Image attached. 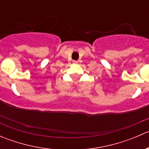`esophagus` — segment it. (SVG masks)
<instances>
[{"mask_svg": "<svg viewBox=\"0 0 149 149\" xmlns=\"http://www.w3.org/2000/svg\"><path fill=\"white\" fill-rule=\"evenodd\" d=\"M73 63H74V64H76V63H78V61H73Z\"/></svg>", "mask_w": 149, "mask_h": 149, "instance_id": "1", "label": "esophagus"}]
</instances>
